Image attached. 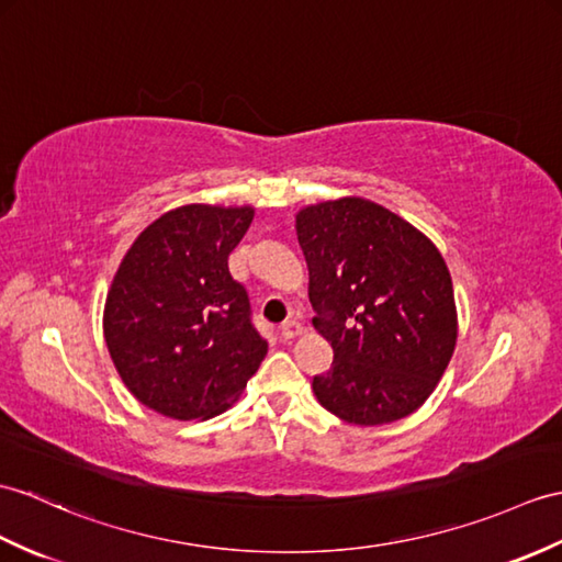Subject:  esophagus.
<instances>
[{"instance_id":"esophagus-1","label":"esophagus","mask_w":562,"mask_h":562,"mask_svg":"<svg viewBox=\"0 0 562 562\" xmlns=\"http://www.w3.org/2000/svg\"><path fill=\"white\" fill-rule=\"evenodd\" d=\"M280 335L284 337V340H292V337H296V335H302V323L299 321H284L282 325H280Z\"/></svg>"}]
</instances>
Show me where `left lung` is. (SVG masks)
<instances>
[{"mask_svg":"<svg viewBox=\"0 0 562 562\" xmlns=\"http://www.w3.org/2000/svg\"><path fill=\"white\" fill-rule=\"evenodd\" d=\"M296 237L313 325L333 347L330 371L311 383L318 402L359 426L419 409L458 340L452 280L436 246L357 195L304 207Z\"/></svg>","mask_w":562,"mask_h":562,"instance_id":"left-lung-1","label":"left lung"}]
</instances>
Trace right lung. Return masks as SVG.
Wrapping results in <instances>:
<instances>
[{
  "mask_svg": "<svg viewBox=\"0 0 562 562\" xmlns=\"http://www.w3.org/2000/svg\"><path fill=\"white\" fill-rule=\"evenodd\" d=\"M254 207L184 205L138 234L104 302V342L138 402L207 419L241 395L268 342L227 258Z\"/></svg>",
  "mask_w": 562,
  "mask_h": 562,
  "instance_id": "1",
  "label": "right lung"
}]
</instances>
